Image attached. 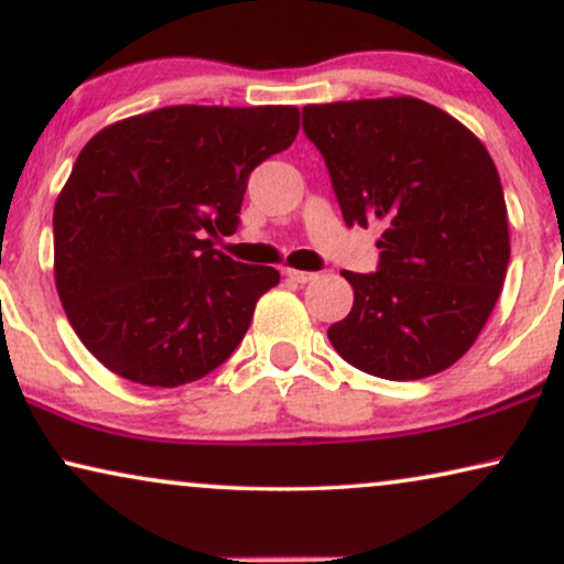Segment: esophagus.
I'll return each instance as SVG.
<instances>
[{
	"label": "esophagus",
	"mask_w": 564,
	"mask_h": 564,
	"mask_svg": "<svg viewBox=\"0 0 564 564\" xmlns=\"http://www.w3.org/2000/svg\"><path fill=\"white\" fill-rule=\"evenodd\" d=\"M284 274H288L290 280L297 282V284H307V282L315 280L313 272H300V269H284Z\"/></svg>",
	"instance_id": "34e87169"
}]
</instances>
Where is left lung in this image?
Returning a JSON list of instances; mask_svg holds the SVG:
<instances>
[{
  "label": "left lung",
  "mask_w": 564,
  "mask_h": 564,
  "mask_svg": "<svg viewBox=\"0 0 564 564\" xmlns=\"http://www.w3.org/2000/svg\"><path fill=\"white\" fill-rule=\"evenodd\" d=\"M346 226H380L377 272L344 276L351 313L328 328L361 372L421 380L452 367L488 321L511 243L485 145L415 97L303 107Z\"/></svg>",
  "instance_id": "left-lung-1"
}]
</instances>
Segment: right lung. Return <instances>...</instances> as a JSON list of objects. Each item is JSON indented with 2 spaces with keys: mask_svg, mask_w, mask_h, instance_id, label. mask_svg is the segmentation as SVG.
<instances>
[{
  "mask_svg": "<svg viewBox=\"0 0 564 564\" xmlns=\"http://www.w3.org/2000/svg\"><path fill=\"white\" fill-rule=\"evenodd\" d=\"M297 128L290 105H174L84 145L53 210V269L68 323L110 372L180 388L236 351L280 272L210 238L236 234L249 174Z\"/></svg>",
  "mask_w": 564,
  "mask_h": 564,
  "instance_id": "right-lung-1",
  "label": "right lung"
}]
</instances>
